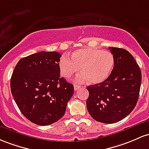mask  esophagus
I'll list each match as a JSON object with an SVG mask.
<instances>
[{
  "mask_svg": "<svg viewBox=\"0 0 149 149\" xmlns=\"http://www.w3.org/2000/svg\"><path fill=\"white\" fill-rule=\"evenodd\" d=\"M80 88V86H78V85H77V84H74V91H77V90L78 88Z\"/></svg>",
  "mask_w": 149,
  "mask_h": 149,
  "instance_id": "34e87169",
  "label": "esophagus"
}]
</instances>
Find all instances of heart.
Returning a JSON list of instances; mask_svg holds the SVG:
<instances>
[{
    "instance_id": "obj_1",
    "label": "heart",
    "mask_w": 149,
    "mask_h": 149,
    "mask_svg": "<svg viewBox=\"0 0 149 149\" xmlns=\"http://www.w3.org/2000/svg\"><path fill=\"white\" fill-rule=\"evenodd\" d=\"M115 64L113 53L96 48H82L71 53V59L63 56L59 62L61 74L70 78L80 70L82 72L77 77V81L88 80L91 84L103 82L109 77Z\"/></svg>"
}]
</instances>
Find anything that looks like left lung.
<instances>
[{
  "instance_id": "1",
  "label": "left lung",
  "mask_w": 149,
  "mask_h": 149,
  "mask_svg": "<svg viewBox=\"0 0 149 149\" xmlns=\"http://www.w3.org/2000/svg\"><path fill=\"white\" fill-rule=\"evenodd\" d=\"M109 49L115 58L113 71L103 82L87 86L86 100L90 115L106 124L117 123L133 111L141 82V72L131 53L123 48Z\"/></svg>"
}]
</instances>
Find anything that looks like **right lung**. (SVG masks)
<instances>
[{
    "instance_id": "add662e5",
    "label": "right lung",
    "mask_w": 149,
    "mask_h": 149,
    "mask_svg": "<svg viewBox=\"0 0 149 149\" xmlns=\"http://www.w3.org/2000/svg\"><path fill=\"white\" fill-rule=\"evenodd\" d=\"M61 55L41 51L22 58L10 79L11 92L26 119L38 125L59 120L65 113L74 86L60 74Z\"/></svg>"
}]
</instances>
